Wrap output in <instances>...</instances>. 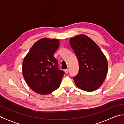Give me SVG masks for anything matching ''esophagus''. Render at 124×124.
<instances>
[{
	"label": "esophagus",
	"instance_id": "obj_1",
	"mask_svg": "<svg viewBox=\"0 0 124 124\" xmlns=\"http://www.w3.org/2000/svg\"><path fill=\"white\" fill-rule=\"evenodd\" d=\"M65 73H69V69H66V70H65Z\"/></svg>",
	"mask_w": 124,
	"mask_h": 124
}]
</instances>
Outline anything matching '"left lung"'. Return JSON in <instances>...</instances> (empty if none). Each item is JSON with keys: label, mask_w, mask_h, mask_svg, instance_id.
<instances>
[{"label": "left lung", "mask_w": 124, "mask_h": 124, "mask_svg": "<svg viewBox=\"0 0 124 124\" xmlns=\"http://www.w3.org/2000/svg\"><path fill=\"white\" fill-rule=\"evenodd\" d=\"M70 43L79 62V72L73 77L75 83L83 90L95 91L102 85L107 76V58L98 45L86 35L71 38Z\"/></svg>", "instance_id": "8db88e82"}]
</instances>
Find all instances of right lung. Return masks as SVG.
Returning <instances> with one entry per match:
<instances>
[{
	"label": "right lung",
	"mask_w": 124,
	"mask_h": 124,
	"mask_svg": "<svg viewBox=\"0 0 124 124\" xmlns=\"http://www.w3.org/2000/svg\"><path fill=\"white\" fill-rule=\"evenodd\" d=\"M60 45L57 39H42L33 45L22 63L24 79L37 94L47 95L60 86L65 72L59 69L54 54Z\"/></svg>",
	"instance_id": "right-lung-1"
}]
</instances>
